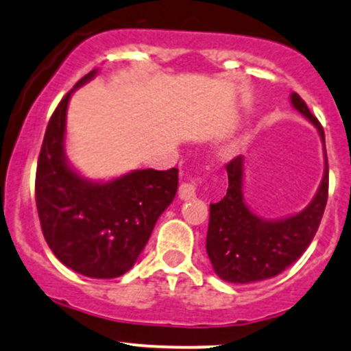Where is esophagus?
<instances>
[{"instance_id":"esophagus-1","label":"esophagus","mask_w":351,"mask_h":351,"mask_svg":"<svg viewBox=\"0 0 351 351\" xmlns=\"http://www.w3.org/2000/svg\"><path fill=\"white\" fill-rule=\"evenodd\" d=\"M196 183H194V180L191 181H184V183L180 184V189H178V196L181 199L188 201V199H193L194 196H196Z\"/></svg>"}]
</instances>
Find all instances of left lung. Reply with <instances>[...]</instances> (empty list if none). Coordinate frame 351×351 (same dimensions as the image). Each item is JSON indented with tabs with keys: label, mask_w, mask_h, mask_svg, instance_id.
Instances as JSON below:
<instances>
[{
	"label": "left lung",
	"mask_w": 351,
	"mask_h": 351,
	"mask_svg": "<svg viewBox=\"0 0 351 351\" xmlns=\"http://www.w3.org/2000/svg\"><path fill=\"white\" fill-rule=\"evenodd\" d=\"M291 103L319 130L325 145L324 128L298 93ZM229 176L227 194L210 204L206 250L214 271L229 282L263 281L285 271L309 247L328 197V163L325 154V171L315 197L306 209L282 221H267L248 209L242 194L243 157L232 158L226 165Z\"/></svg>",
	"instance_id": "1"
}]
</instances>
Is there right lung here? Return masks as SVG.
I'll return each mask as SVG.
<instances>
[{
    "label": "right lung",
    "instance_id": "obj_1",
    "mask_svg": "<svg viewBox=\"0 0 351 351\" xmlns=\"http://www.w3.org/2000/svg\"><path fill=\"white\" fill-rule=\"evenodd\" d=\"M95 73L84 75L75 88ZM71 91L45 129L36 171L37 213L45 242L65 267L109 280L134 267L157 219L175 197L178 170H135L109 183H91L77 175L63 154Z\"/></svg>",
    "mask_w": 351,
    "mask_h": 351
}]
</instances>
